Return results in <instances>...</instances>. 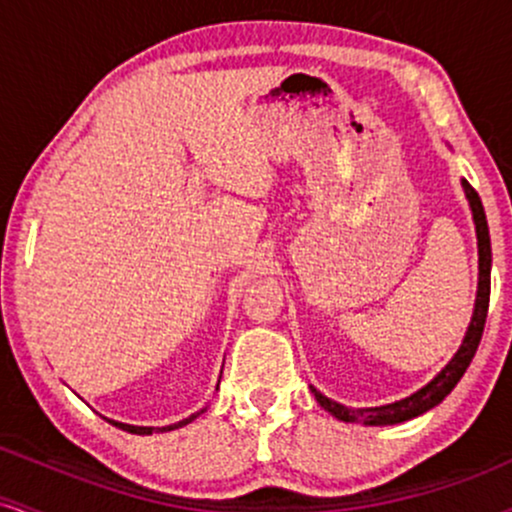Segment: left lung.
Wrapping results in <instances>:
<instances>
[{
	"label": "left lung",
	"instance_id": "obj_1",
	"mask_svg": "<svg viewBox=\"0 0 512 512\" xmlns=\"http://www.w3.org/2000/svg\"><path fill=\"white\" fill-rule=\"evenodd\" d=\"M464 195L469 200V208H472V217L476 225V244H479V287H476V302H474V314L469 321V329L464 333L462 346L452 360L447 363L438 375L430 380L426 387L418 389L416 394L406 396V399L394 401L387 406H375V409H348V406L331 401L329 396H324L312 387L314 399L319 401V406L324 411H329L331 416H336L338 421L346 423H363V426H394V423L411 421V418L421 416L433 406H438L447 394L455 389V384L462 380V375L467 372L469 363H472L476 348H479L481 333H484L486 324V312H488V297H491V237H488V222L484 205H481L479 193L462 179Z\"/></svg>",
	"mask_w": 512,
	"mask_h": 512
}]
</instances>
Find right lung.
Listing matches in <instances>:
<instances>
[{"label":"right lung","instance_id":"obj_1","mask_svg":"<svg viewBox=\"0 0 512 512\" xmlns=\"http://www.w3.org/2000/svg\"><path fill=\"white\" fill-rule=\"evenodd\" d=\"M205 411V409H203ZM203 411H198V413H193V416H188V418H183V421H179V423H174V426H166V428H157V433L159 430H174V428H181V426H188V423L191 421H195V418L200 416V413ZM108 423H113V426L116 428H120V430H128V433H135V435H152L154 433V428H147V426H128V423H118V421H111V418H106Z\"/></svg>","mask_w":512,"mask_h":512}]
</instances>
